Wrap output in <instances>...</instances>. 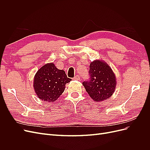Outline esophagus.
Returning a JSON list of instances; mask_svg holds the SVG:
<instances>
[{"label":"esophagus","instance_id":"1","mask_svg":"<svg viewBox=\"0 0 150 150\" xmlns=\"http://www.w3.org/2000/svg\"><path fill=\"white\" fill-rule=\"evenodd\" d=\"M74 80H80V77L79 75H76L73 78Z\"/></svg>","mask_w":150,"mask_h":150}]
</instances>
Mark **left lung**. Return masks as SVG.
Masks as SVG:
<instances>
[{"label":"left lung","mask_w":150,"mask_h":150,"mask_svg":"<svg viewBox=\"0 0 150 150\" xmlns=\"http://www.w3.org/2000/svg\"><path fill=\"white\" fill-rule=\"evenodd\" d=\"M89 80L83 83L86 91L94 101L100 102L110 98L116 86V76L111 68L103 61L90 63Z\"/></svg>","instance_id":"8db88e82"}]
</instances>
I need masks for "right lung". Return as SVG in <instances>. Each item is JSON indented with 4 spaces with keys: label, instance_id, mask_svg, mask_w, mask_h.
<instances>
[{
    "label": "right lung",
    "instance_id": "right-lung-1",
    "mask_svg": "<svg viewBox=\"0 0 150 150\" xmlns=\"http://www.w3.org/2000/svg\"><path fill=\"white\" fill-rule=\"evenodd\" d=\"M71 79L65 71L58 69L52 62L47 63L38 70L34 79V88L40 99L54 102L64 92L65 85Z\"/></svg>",
    "mask_w": 150,
    "mask_h": 150
}]
</instances>
